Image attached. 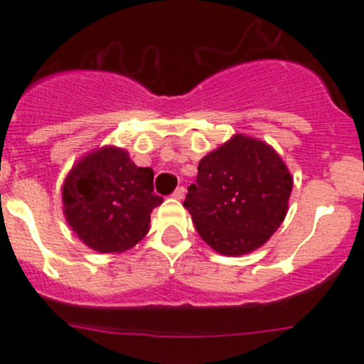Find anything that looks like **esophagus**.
Returning a JSON list of instances; mask_svg holds the SVG:
<instances>
[{"instance_id":"34e87169","label":"esophagus","mask_w":364,"mask_h":364,"mask_svg":"<svg viewBox=\"0 0 364 364\" xmlns=\"http://www.w3.org/2000/svg\"><path fill=\"white\" fill-rule=\"evenodd\" d=\"M185 193H186L185 186H178L176 191H174V193H173V196H174V198H176V200H183V198H185Z\"/></svg>"}]
</instances>
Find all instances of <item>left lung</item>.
Segmentation results:
<instances>
[{
	"label": "left lung",
	"instance_id": "1",
	"mask_svg": "<svg viewBox=\"0 0 364 364\" xmlns=\"http://www.w3.org/2000/svg\"><path fill=\"white\" fill-rule=\"evenodd\" d=\"M291 190L292 176L281 156L263 140L236 133L200 161L183 207L212 250L241 257L277 231Z\"/></svg>",
	"mask_w": 364,
	"mask_h": 364
}]
</instances>
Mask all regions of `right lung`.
Masks as SVG:
<instances>
[{"instance_id": "right-lung-1", "label": "right lung", "mask_w": 364, "mask_h": 364, "mask_svg": "<svg viewBox=\"0 0 364 364\" xmlns=\"http://www.w3.org/2000/svg\"><path fill=\"white\" fill-rule=\"evenodd\" d=\"M63 214L83 245L121 253L149 232L150 214L162 198L154 193V171L139 168L128 152L104 145L83 156L61 188Z\"/></svg>"}]
</instances>
